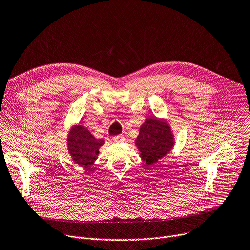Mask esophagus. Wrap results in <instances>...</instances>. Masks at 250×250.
I'll return each instance as SVG.
<instances>
[{"label":"esophagus","instance_id":"esophagus-1","mask_svg":"<svg viewBox=\"0 0 250 250\" xmlns=\"http://www.w3.org/2000/svg\"><path fill=\"white\" fill-rule=\"evenodd\" d=\"M112 140H113V142H115V143H121V142H124V141H125L124 136H122V135L113 137V138H112Z\"/></svg>","mask_w":250,"mask_h":250}]
</instances>
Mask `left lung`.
<instances>
[{"label":"left lung","instance_id":"obj_1","mask_svg":"<svg viewBox=\"0 0 250 250\" xmlns=\"http://www.w3.org/2000/svg\"><path fill=\"white\" fill-rule=\"evenodd\" d=\"M135 144L142 160L146 165H152L171 152L175 139L168 122L155 116L146 119L141 125Z\"/></svg>","mask_w":250,"mask_h":250}]
</instances>
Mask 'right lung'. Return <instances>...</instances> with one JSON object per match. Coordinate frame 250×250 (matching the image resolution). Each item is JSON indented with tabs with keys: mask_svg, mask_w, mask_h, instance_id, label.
<instances>
[{
	"mask_svg": "<svg viewBox=\"0 0 250 250\" xmlns=\"http://www.w3.org/2000/svg\"><path fill=\"white\" fill-rule=\"evenodd\" d=\"M104 144V140L95 139L87 128L79 124L74 125L68 131V153L73 162L83 168L94 164L99 154V147Z\"/></svg>",
	"mask_w": 250,
	"mask_h": 250,
	"instance_id": "obj_1",
	"label": "right lung"
}]
</instances>
